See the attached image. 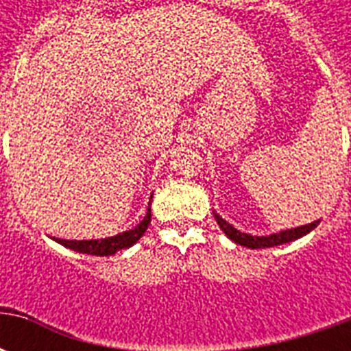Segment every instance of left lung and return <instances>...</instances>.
<instances>
[{
  "mask_svg": "<svg viewBox=\"0 0 351 351\" xmlns=\"http://www.w3.org/2000/svg\"><path fill=\"white\" fill-rule=\"evenodd\" d=\"M214 218H216V221H218V226H220L221 231H223V233H226L233 243L241 244V246H246V248H250V250H258V248H272V246H280V244L297 241V239H301V237H304L306 233H310L312 229H316L317 223H319V220H316V221H312V223H308V226L284 229V231H280V233L258 237V235H250V233H243V231H239V229L233 228L229 221L223 220L220 214L214 213Z\"/></svg>",
  "mask_w": 351,
  "mask_h": 351,
  "instance_id": "obj_1",
  "label": "left lung"
}]
</instances>
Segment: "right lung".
Masks as SVG:
<instances>
[{
  "label": "right lung",
  "mask_w": 351,
  "mask_h": 351,
  "mask_svg": "<svg viewBox=\"0 0 351 351\" xmlns=\"http://www.w3.org/2000/svg\"><path fill=\"white\" fill-rule=\"evenodd\" d=\"M152 201V197H150ZM150 208L143 220L138 221L137 226L130 231H123L114 237H105V239H92V241H65V239H56L52 237L58 244H62L69 250L79 252V254H88V256H114L118 250H128L133 244L137 243L141 237L145 235V231L148 229L150 223Z\"/></svg>",
  "instance_id": "add662e5"
}]
</instances>
